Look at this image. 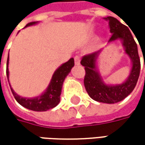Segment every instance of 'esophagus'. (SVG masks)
Returning <instances> with one entry per match:
<instances>
[{"mask_svg":"<svg viewBox=\"0 0 145 145\" xmlns=\"http://www.w3.org/2000/svg\"><path fill=\"white\" fill-rule=\"evenodd\" d=\"M74 61H75V64H76V65L80 64V62H81V58H80V56H76L75 57H74Z\"/></svg>","mask_w":145,"mask_h":145,"instance_id":"esophagus-1","label":"esophagus"}]
</instances>
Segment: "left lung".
I'll return each instance as SVG.
<instances>
[{"instance_id":"left-lung-1","label":"left lung","mask_w":145,"mask_h":145,"mask_svg":"<svg viewBox=\"0 0 145 145\" xmlns=\"http://www.w3.org/2000/svg\"><path fill=\"white\" fill-rule=\"evenodd\" d=\"M109 22L110 31L112 34L108 42L122 40L125 53L131 60V69L128 77L123 83L120 85H106L103 81L97 69V59L101 51L91 53L82 57L81 65L85 67L86 76L84 85L88 94L92 99L103 103H119L127 97L137 86L140 76V60L138 54L137 42L127 26L122 24L119 20L113 17L104 18Z\"/></svg>"}]
</instances>
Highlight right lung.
Instances as JSON below:
<instances>
[{
  "mask_svg": "<svg viewBox=\"0 0 145 145\" xmlns=\"http://www.w3.org/2000/svg\"><path fill=\"white\" fill-rule=\"evenodd\" d=\"M38 22H32L28 23L25 27L30 26V25L36 24ZM8 56L7 59V67H6V74L8 81ZM74 66V59L71 58L67 61L66 63L63 64L59 66L57 69L55 71L53 74L51 82L49 86L39 96L35 97H22L18 95L14 90L11 88L9 85L11 91L14 94L16 101L24 106L25 108L29 109L35 111H46L48 110L54 108L56 106L60 101V94H61V89L62 86L64 83V79L67 76L69 75L72 68Z\"/></svg>",
  "mask_w": 145,
  "mask_h": 145,
  "instance_id": "obj_1",
  "label": "right lung"
}]
</instances>
